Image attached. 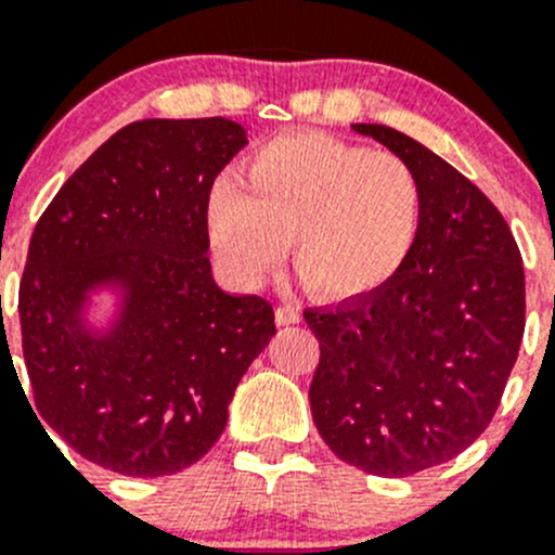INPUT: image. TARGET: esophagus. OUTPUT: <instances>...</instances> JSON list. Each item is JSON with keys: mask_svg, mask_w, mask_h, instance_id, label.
Wrapping results in <instances>:
<instances>
[{"mask_svg": "<svg viewBox=\"0 0 555 555\" xmlns=\"http://www.w3.org/2000/svg\"><path fill=\"white\" fill-rule=\"evenodd\" d=\"M295 322H300V311L295 306H276V325H295Z\"/></svg>", "mask_w": 555, "mask_h": 555, "instance_id": "34e87169", "label": "esophagus"}]
</instances>
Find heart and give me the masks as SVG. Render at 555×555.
Here are the masks:
<instances>
[{
    "instance_id": "heart-1",
    "label": "heart",
    "mask_w": 555,
    "mask_h": 555,
    "mask_svg": "<svg viewBox=\"0 0 555 555\" xmlns=\"http://www.w3.org/2000/svg\"><path fill=\"white\" fill-rule=\"evenodd\" d=\"M246 186L219 179L208 195L211 249L241 287H257L287 251L306 287L354 300L387 287L421 238L426 190L396 152L325 132H284L246 163Z\"/></svg>"
}]
</instances>
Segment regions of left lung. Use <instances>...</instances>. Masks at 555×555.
I'll return each instance as SVG.
<instances>
[{
  "label": "left lung",
  "mask_w": 555,
  "mask_h": 555,
  "mask_svg": "<svg viewBox=\"0 0 555 555\" xmlns=\"http://www.w3.org/2000/svg\"><path fill=\"white\" fill-rule=\"evenodd\" d=\"M352 129L417 170L426 219L387 287L304 311L320 341L309 401L344 464L409 477L493 421L526 327L524 262L499 208L453 165L385 124Z\"/></svg>",
  "instance_id": "left-lung-1"
}]
</instances>
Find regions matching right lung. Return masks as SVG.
<instances>
[{
	"label": "right lung",
	"instance_id": "add662e5",
	"mask_svg": "<svg viewBox=\"0 0 555 555\" xmlns=\"http://www.w3.org/2000/svg\"><path fill=\"white\" fill-rule=\"evenodd\" d=\"M244 146L222 116L127 124L31 233L18 314L37 412L102 469L165 477L201 461L276 333L273 306L222 293L206 255L214 179ZM102 283L125 287L122 314L89 334L79 311Z\"/></svg>",
	"mask_w": 555,
	"mask_h": 555
}]
</instances>
